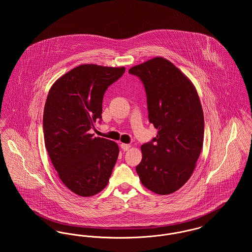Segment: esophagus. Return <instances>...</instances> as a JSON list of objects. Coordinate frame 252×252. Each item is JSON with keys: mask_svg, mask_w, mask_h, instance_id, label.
I'll list each match as a JSON object with an SVG mask.
<instances>
[{"mask_svg": "<svg viewBox=\"0 0 252 252\" xmlns=\"http://www.w3.org/2000/svg\"><path fill=\"white\" fill-rule=\"evenodd\" d=\"M131 146H130V144H121V148L124 150V151H127V150H129V148H130Z\"/></svg>", "mask_w": 252, "mask_h": 252, "instance_id": "34e87169", "label": "esophagus"}]
</instances>
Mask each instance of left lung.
Masks as SVG:
<instances>
[{"label": "left lung", "instance_id": "left-lung-1", "mask_svg": "<svg viewBox=\"0 0 252 252\" xmlns=\"http://www.w3.org/2000/svg\"><path fill=\"white\" fill-rule=\"evenodd\" d=\"M128 72L143 81L149 122L157 138L142 145L136 171L151 192L165 195L178 191L191 178L201 153L204 114L192 81L161 57L133 66Z\"/></svg>", "mask_w": 252, "mask_h": 252}]
</instances>
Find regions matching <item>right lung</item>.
<instances>
[{
	"instance_id": "right-lung-1",
	"label": "right lung",
	"mask_w": 252,
	"mask_h": 252,
	"mask_svg": "<svg viewBox=\"0 0 252 252\" xmlns=\"http://www.w3.org/2000/svg\"><path fill=\"white\" fill-rule=\"evenodd\" d=\"M125 71L82 64L60 76L49 91L43 112L45 147L61 181L80 196L101 192L118 158V144L94 137L90 129L102 118L106 90Z\"/></svg>"
}]
</instances>
